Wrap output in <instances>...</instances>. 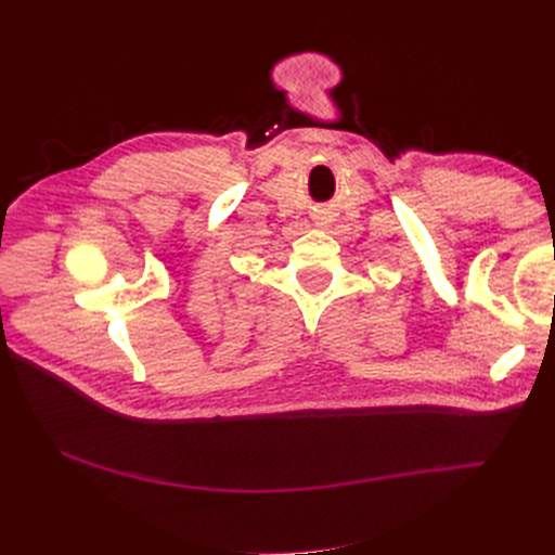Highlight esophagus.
Instances as JSON below:
<instances>
[{
	"instance_id": "1",
	"label": "esophagus",
	"mask_w": 555,
	"mask_h": 555,
	"mask_svg": "<svg viewBox=\"0 0 555 555\" xmlns=\"http://www.w3.org/2000/svg\"><path fill=\"white\" fill-rule=\"evenodd\" d=\"M317 224H322V227H324V224H326V222H324V220H322V222H317Z\"/></svg>"
}]
</instances>
